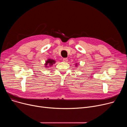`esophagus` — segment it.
Listing matches in <instances>:
<instances>
[{"instance_id": "1", "label": "esophagus", "mask_w": 127, "mask_h": 127, "mask_svg": "<svg viewBox=\"0 0 127 127\" xmlns=\"http://www.w3.org/2000/svg\"><path fill=\"white\" fill-rule=\"evenodd\" d=\"M63 60L64 62H67L68 61V59L67 58H64Z\"/></svg>"}]
</instances>
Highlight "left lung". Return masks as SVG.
<instances>
[{
  "label": "left lung",
  "mask_w": 127,
  "mask_h": 127,
  "mask_svg": "<svg viewBox=\"0 0 127 127\" xmlns=\"http://www.w3.org/2000/svg\"><path fill=\"white\" fill-rule=\"evenodd\" d=\"M77 64H76V66H77Z\"/></svg>",
  "instance_id": "left-lung-1"
}]
</instances>
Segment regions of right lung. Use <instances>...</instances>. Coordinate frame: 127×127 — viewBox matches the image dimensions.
<instances>
[{"mask_svg":"<svg viewBox=\"0 0 127 127\" xmlns=\"http://www.w3.org/2000/svg\"><path fill=\"white\" fill-rule=\"evenodd\" d=\"M55 63H56L55 60H53V59H48L46 61L45 64V67H48V66H51L52 65H53V64H54Z\"/></svg>","mask_w":127,"mask_h":127,"instance_id":"add662e5","label":"right lung"}]
</instances>
